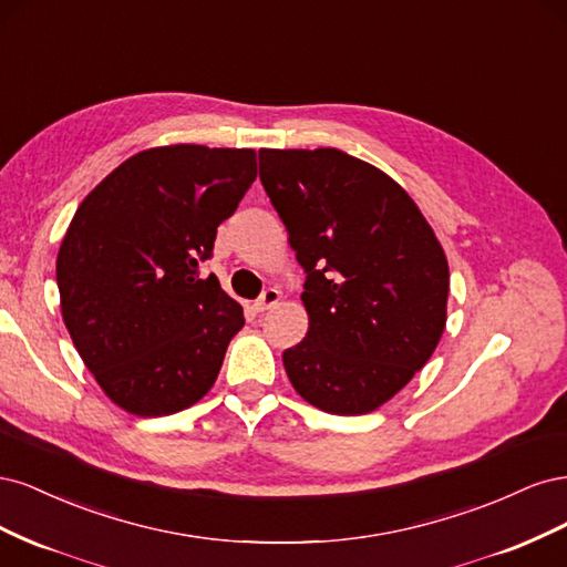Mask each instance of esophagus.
Listing matches in <instances>:
<instances>
[{
    "label": "esophagus",
    "instance_id": "34e87169",
    "mask_svg": "<svg viewBox=\"0 0 567 567\" xmlns=\"http://www.w3.org/2000/svg\"><path fill=\"white\" fill-rule=\"evenodd\" d=\"M281 300V293L277 288H267V290H262V296L255 300V305H252V310L255 312H267V310H271L274 305H277Z\"/></svg>",
    "mask_w": 567,
    "mask_h": 567
}]
</instances>
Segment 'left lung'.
Instances as JSON below:
<instances>
[{"instance_id": "left-lung-1", "label": "left lung", "mask_w": 567, "mask_h": 567, "mask_svg": "<svg viewBox=\"0 0 567 567\" xmlns=\"http://www.w3.org/2000/svg\"><path fill=\"white\" fill-rule=\"evenodd\" d=\"M260 182L307 274L288 379L321 411L369 414L435 352L447 257L398 182L338 148H260Z\"/></svg>"}]
</instances>
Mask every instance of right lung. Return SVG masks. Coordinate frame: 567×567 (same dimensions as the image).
I'll return each mask as SVG.
<instances>
[{
  "instance_id": "add662e5",
  "label": "right lung",
  "mask_w": 567,
  "mask_h": 567,
  "mask_svg": "<svg viewBox=\"0 0 567 567\" xmlns=\"http://www.w3.org/2000/svg\"><path fill=\"white\" fill-rule=\"evenodd\" d=\"M255 177L252 148L161 146L80 203L56 257L61 312L82 362L130 414H175L213 388L246 319L200 262Z\"/></svg>"
}]
</instances>
